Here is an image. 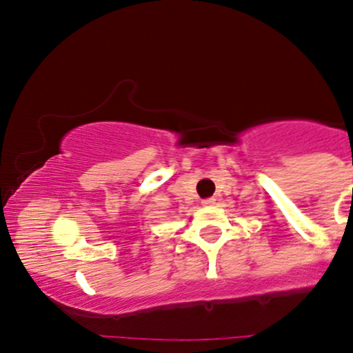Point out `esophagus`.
<instances>
[{
	"instance_id": "obj_1",
	"label": "esophagus",
	"mask_w": 353,
	"mask_h": 353,
	"mask_svg": "<svg viewBox=\"0 0 353 353\" xmlns=\"http://www.w3.org/2000/svg\"><path fill=\"white\" fill-rule=\"evenodd\" d=\"M202 205H205V207H212V205H215V199H205L202 200Z\"/></svg>"
}]
</instances>
